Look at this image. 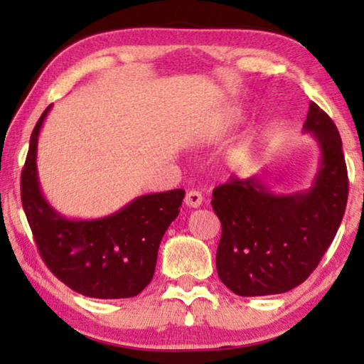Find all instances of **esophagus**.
<instances>
[{"label": "esophagus", "instance_id": "34e87169", "mask_svg": "<svg viewBox=\"0 0 364 364\" xmlns=\"http://www.w3.org/2000/svg\"><path fill=\"white\" fill-rule=\"evenodd\" d=\"M202 200H203V197H202V193L198 192V191L187 192L186 198H183V202H186V205H187V207H192V208L200 207V205H202Z\"/></svg>", "mask_w": 364, "mask_h": 364}]
</instances>
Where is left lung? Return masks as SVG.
Here are the masks:
<instances>
[{
	"mask_svg": "<svg viewBox=\"0 0 364 364\" xmlns=\"http://www.w3.org/2000/svg\"><path fill=\"white\" fill-rule=\"evenodd\" d=\"M303 132L315 137L321 154L308 191L277 196L263 176L232 177L213 188L222 223L217 273L235 295H277L305 282L345 215L348 172L335 122L310 102Z\"/></svg>",
	"mask_w": 364,
	"mask_h": 364,
	"instance_id": "1",
	"label": "left lung"
}]
</instances>
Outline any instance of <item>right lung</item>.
<instances>
[{"label": "right lung", "mask_w": 364, "mask_h": 364, "mask_svg": "<svg viewBox=\"0 0 364 364\" xmlns=\"http://www.w3.org/2000/svg\"><path fill=\"white\" fill-rule=\"evenodd\" d=\"M49 109L33 129L21 172V202L38 250L53 275L84 296H136L152 280L159 245L186 191L147 193L101 218L64 217L44 198L38 178V137Z\"/></svg>", "instance_id": "add662e5"}]
</instances>
